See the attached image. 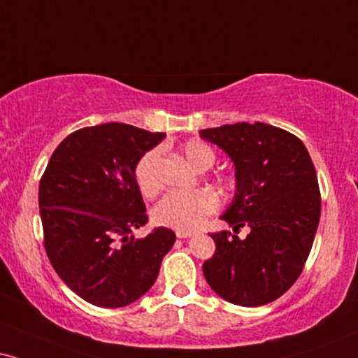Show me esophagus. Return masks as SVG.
<instances>
[{
    "label": "esophagus",
    "instance_id": "esophagus-1",
    "mask_svg": "<svg viewBox=\"0 0 358 358\" xmlns=\"http://www.w3.org/2000/svg\"><path fill=\"white\" fill-rule=\"evenodd\" d=\"M194 231H185V229H178V231H176V238H180V239H187V238H192V236H194Z\"/></svg>",
    "mask_w": 358,
    "mask_h": 358
}]
</instances>
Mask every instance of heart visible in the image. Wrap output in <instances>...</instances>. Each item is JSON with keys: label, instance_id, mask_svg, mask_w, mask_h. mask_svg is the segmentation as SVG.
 <instances>
[{"label": "heart", "instance_id": "b5f03b06", "mask_svg": "<svg viewBox=\"0 0 358 358\" xmlns=\"http://www.w3.org/2000/svg\"><path fill=\"white\" fill-rule=\"evenodd\" d=\"M183 155L196 170H208L215 164V152L210 145L192 140L183 145ZM160 160V152L150 150L138 160L135 166V182L138 189L145 196H153L158 192L157 165ZM218 206L215 193L206 188L187 189V192H171L153 210V221L160 226H169L173 229H194L203 223Z\"/></svg>", "mask_w": 358, "mask_h": 358}]
</instances>
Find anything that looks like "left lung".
Segmentation results:
<instances>
[{
    "label": "left lung",
    "mask_w": 358,
    "mask_h": 358,
    "mask_svg": "<svg viewBox=\"0 0 358 358\" xmlns=\"http://www.w3.org/2000/svg\"><path fill=\"white\" fill-rule=\"evenodd\" d=\"M200 137L234 165L236 192L221 220L234 231L250 226L244 239L211 234L216 251L203 274L231 304H269L301 275L317 231L320 192L309 152L296 135L262 122L205 129Z\"/></svg>",
    "instance_id": "left-lung-1"
}]
</instances>
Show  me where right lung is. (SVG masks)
Returning <instances> with one entry per match:
<instances>
[{
	"label": "right lung",
	"mask_w": 358,
	"mask_h": 358,
	"mask_svg": "<svg viewBox=\"0 0 358 358\" xmlns=\"http://www.w3.org/2000/svg\"><path fill=\"white\" fill-rule=\"evenodd\" d=\"M165 134L127 124L76 130L39 182L44 248L54 271L84 301L124 307L153 286L175 243L169 228L135 238L148 221L135 166Z\"/></svg>",
	"instance_id": "1"
}]
</instances>
